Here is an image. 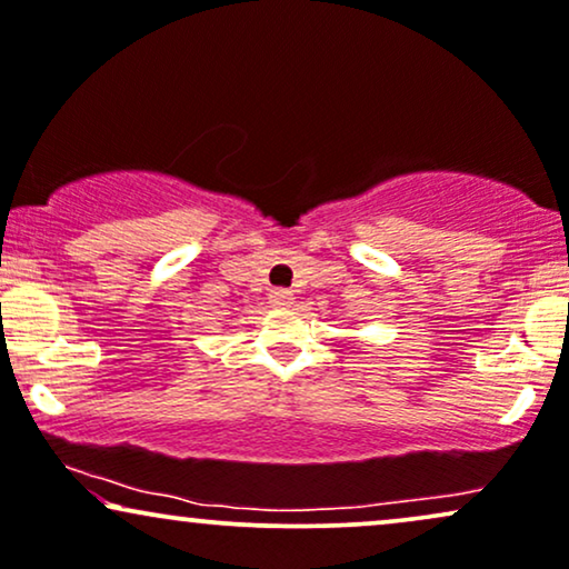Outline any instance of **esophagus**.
Masks as SVG:
<instances>
[{"label": "esophagus", "instance_id": "obj_1", "mask_svg": "<svg viewBox=\"0 0 569 569\" xmlns=\"http://www.w3.org/2000/svg\"><path fill=\"white\" fill-rule=\"evenodd\" d=\"M269 303L273 308H290L292 303H296V296H292L290 290H271L269 292Z\"/></svg>", "mask_w": 569, "mask_h": 569}]
</instances>
